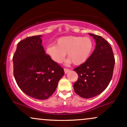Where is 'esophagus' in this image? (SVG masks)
<instances>
[{
  "label": "esophagus",
  "instance_id": "obj_1",
  "mask_svg": "<svg viewBox=\"0 0 127 127\" xmlns=\"http://www.w3.org/2000/svg\"><path fill=\"white\" fill-rule=\"evenodd\" d=\"M64 71L65 73H67L69 72V69H68V68H64Z\"/></svg>",
  "mask_w": 127,
  "mask_h": 127
}]
</instances>
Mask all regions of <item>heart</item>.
<instances>
[{
	"label": "heart",
	"instance_id": "heart-1",
	"mask_svg": "<svg viewBox=\"0 0 127 127\" xmlns=\"http://www.w3.org/2000/svg\"><path fill=\"white\" fill-rule=\"evenodd\" d=\"M94 48V43L88 37L67 36L60 37L56 45L48 46L46 52L54 62L61 63L67 54L68 63L74 65L84 64L89 59Z\"/></svg>",
	"mask_w": 127,
	"mask_h": 127
}]
</instances>
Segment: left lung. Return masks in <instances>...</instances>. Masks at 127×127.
I'll list each match as a JSON object with an SVG mask.
<instances>
[{
    "instance_id": "obj_1",
    "label": "left lung",
    "mask_w": 127,
    "mask_h": 127,
    "mask_svg": "<svg viewBox=\"0 0 127 127\" xmlns=\"http://www.w3.org/2000/svg\"><path fill=\"white\" fill-rule=\"evenodd\" d=\"M95 40V49L85 63L74 68L78 79L73 85L80 97L90 98L99 95L109 85L113 75L115 58L113 51L101 36L89 33Z\"/></svg>"
}]
</instances>
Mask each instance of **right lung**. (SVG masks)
Masks as SVG:
<instances>
[{
  "mask_svg": "<svg viewBox=\"0 0 127 127\" xmlns=\"http://www.w3.org/2000/svg\"><path fill=\"white\" fill-rule=\"evenodd\" d=\"M42 36L28 37L20 41L12 59L14 76L19 88L39 100L49 98L64 75L63 68L45 53Z\"/></svg>",
  "mask_w": 127,
  "mask_h": 127,
  "instance_id": "add662e5",
  "label": "right lung"
}]
</instances>
